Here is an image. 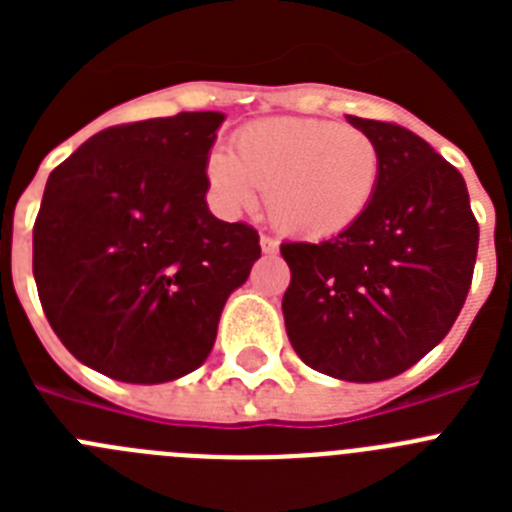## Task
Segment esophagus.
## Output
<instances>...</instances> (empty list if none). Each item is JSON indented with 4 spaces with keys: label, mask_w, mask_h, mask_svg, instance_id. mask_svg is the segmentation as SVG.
<instances>
[{
    "label": "esophagus",
    "mask_w": 512,
    "mask_h": 512,
    "mask_svg": "<svg viewBox=\"0 0 512 512\" xmlns=\"http://www.w3.org/2000/svg\"><path fill=\"white\" fill-rule=\"evenodd\" d=\"M259 243H261V251H264L266 256H274V253L279 251V241L277 238H271V235H261Z\"/></svg>",
    "instance_id": "1"
}]
</instances>
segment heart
Here are the masks:
<instances>
[{"label": "heart", "mask_w": 512, "mask_h": 512, "mask_svg": "<svg viewBox=\"0 0 512 512\" xmlns=\"http://www.w3.org/2000/svg\"><path fill=\"white\" fill-rule=\"evenodd\" d=\"M382 179L377 140L330 120L253 122L233 138V156L207 158V182L225 210H248L256 187L271 220L292 235L328 238L369 210Z\"/></svg>", "instance_id": "heart-1"}]
</instances>
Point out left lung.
I'll use <instances>...</instances> for the list:
<instances>
[{
  "label": "left lung",
  "instance_id": "1",
  "mask_svg": "<svg viewBox=\"0 0 512 512\" xmlns=\"http://www.w3.org/2000/svg\"><path fill=\"white\" fill-rule=\"evenodd\" d=\"M377 140L382 179L369 210L336 238L287 241L282 312L307 366L382 382L446 338L472 287L479 225L464 176L397 122L348 115Z\"/></svg>",
  "mask_w": 512,
  "mask_h": 512
}]
</instances>
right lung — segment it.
<instances>
[{"instance_id":"right-lung-1","label":"right lung","mask_w":512,"mask_h":512,"mask_svg":"<svg viewBox=\"0 0 512 512\" xmlns=\"http://www.w3.org/2000/svg\"><path fill=\"white\" fill-rule=\"evenodd\" d=\"M225 115L179 112L99 130L48 176L33 274L53 333L120 382L194 372L225 300L261 256L248 223L207 210V158Z\"/></svg>"}]
</instances>
